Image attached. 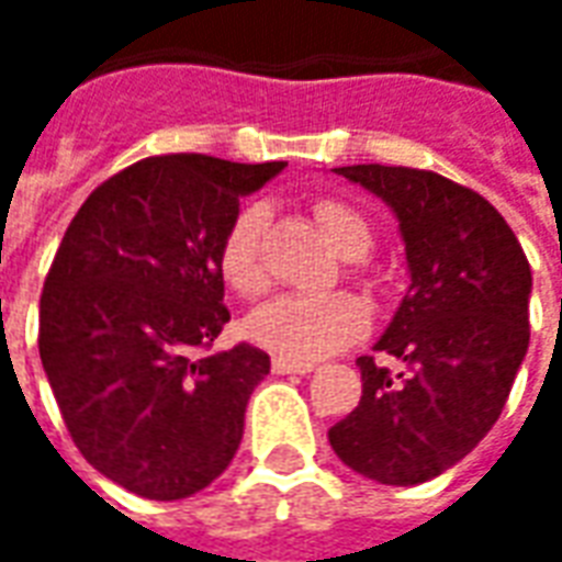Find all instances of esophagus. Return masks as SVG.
<instances>
[{
    "label": "esophagus",
    "instance_id": "esophagus-1",
    "mask_svg": "<svg viewBox=\"0 0 562 562\" xmlns=\"http://www.w3.org/2000/svg\"><path fill=\"white\" fill-rule=\"evenodd\" d=\"M270 368H273V374H310L313 371V362H292V359H273L270 362Z\"/></svg>",
    "mask_w": 562,
    "mask_h": 562
}]
</instances>
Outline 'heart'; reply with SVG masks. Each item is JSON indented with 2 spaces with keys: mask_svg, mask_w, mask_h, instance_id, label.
Wrapping results in <instances>:
<instances>
[{
  "mask_svg": "<svg viewBox=\"0 0 562 562\" xmlns=\"http://www.w3.org/2000/svg\"><path fill=\"white\" fill-rule=\"evenodd\" d=\"M313 218L337 255L349 258V273L364 277L362 258L374 243L368 218L356 206L337 198L316 200ZM261 231H265V210L246 206L227 225L215 255L222 282L246 301L261 297L270 285L268 270L261 261ZM368 325H371V313L356 294H282L255 310L246 322V331L255 344L277 352L280 359L313 362L362 340Z\"/></svg>",
  "mask_w": 562,
  "mask_h": 562,
  "instance_id": "1",
  "label": "heart"
}]
</instances>
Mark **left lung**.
Instances as JSON below:
<instances>
[{
  "instance_id": "left-lung-1",
  "label": "left lung",
  "mask_w": 562,
  "mask_h": 562,
  "mask_svg": "<svg viewBox=\"0 0 562 562\" xmlns=\"http://www.w3.org/2000/svg\"><path fill=\"white\" fill-rule=\"evenodd\" d=\"M335 172L398 215L411 289L374 347L407 371L359 356L362 402L328 441L376 484H423L469 457L508 402L529 347V261L499 210L472 188L383 164Z\"/></svg>"
}]
</instances>
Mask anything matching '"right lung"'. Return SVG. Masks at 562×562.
Listing matches in <instances>:
<instances>
[{
    "mask_svg": "<svg viewBox=\"0 0 562 562\" xmlns=\"http://www.w3.org/2000/svg\"><path fill=\"white\" fill-rule=\"evenodd\" d=\"M285 164L136 160L69 222L38 304V356L81 457L143 499L194 496L231 465L265 349L203 356L231 313L218 243Z\"/></svg>",
    "mask_w": 562,
    "mask_h": 562,
    "instance_id": "obj_1",
    "label": "right lung"
}]
</instances>
